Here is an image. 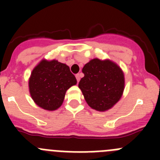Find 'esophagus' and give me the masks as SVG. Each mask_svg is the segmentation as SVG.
I'll return each instance as SVG.
<instances>
[{"label": "esophagus", "instance_id": "esophagus-1", "mask_svg": "<svg viewBox=\"0 0 160 160\" xmlns=\"http://www.w3.org/2000/svg\"><path fill=\"white\" fill-rule=\"evenodd\" d=\"M76 79H77L78 82L80 81V74H79V73L76 74Z\"/></svg>", "mask_w": 160, "mask_h": 160}]
</instances>
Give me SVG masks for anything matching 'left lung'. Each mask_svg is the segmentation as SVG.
I'll use <instances>...</instances> for the list:
<instances>
[{"mask_svg": "<svg viewBox=\"0 0 160 160\" xmlns=\"http://www.w3.org/2000/svg\"><path fill=\"white\" fill-rule=\"evenodd\" d=\"M81 89L87 104L98 111L111 108L120 99L124 89V75L115 63L95 58L82 68Z\"/></svg>", "mask_w": 160, "mask_h": 160, "instance_id": "obj_1", "label": "left lung"}]
</instances>
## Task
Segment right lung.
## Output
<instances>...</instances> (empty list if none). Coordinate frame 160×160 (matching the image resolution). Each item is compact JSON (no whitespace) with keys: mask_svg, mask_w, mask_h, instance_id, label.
Returning a JSON list of instances; mask_svg holds the SVG:
<instances>
[{"mask_svg":"<svg viewBox=\"0 0 160 160\" xmlns=\"http://www.w3.org/2000/svg\"><path fill=\"white\" fill-rule=\"evenodd\" d=\"M76 83L75 76L69 66L56 60H43L31 73L29 92L37 105L54 111L62 104L66 90Z\"/></svg>","mask_w":160,"mask_h":160,"instance_id":"right-lung-1","label":"right lung"}]
</instances>
